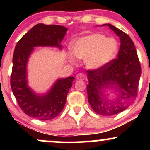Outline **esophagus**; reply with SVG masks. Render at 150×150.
<instances>
[{
	"label": "esophagus",
	"instance_id": "1",
	"mask_svg": "<svg viewBox=\"0 0 150 150\" xmlns=\"http://www.w3.org/2000/svg\"><path fill=\"white\" fill-rule=\"evenodd\" d=\"M76 79L77 80H84L85 79V75L83 73H80L76 75Z\"/></svg>",
	"mask_w": 150,
	"mask_h": 150
}]
</instances>
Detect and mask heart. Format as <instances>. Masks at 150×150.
Wrapping results in <instances>:
<instances>
[{"label":"heart","mask_w":150,"mask_h":150,"mask_svg":"<svg viewBox=\"0 0 150 150\" xmlns=\"http://www.w3.org/2000/svg\"><path fill=\"white\" fill-rule=\"evenodd\" d=\"M72 53L75 57L85 59V65L91 70L103 68L116 58L118 51V43L113 37L94 33L78 38L70 44ZM68 58L71 63L75 62L71 53Z\"/></svg>","instance_id":"heart-1"}]
</instances>
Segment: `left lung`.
Instances as JSON below:
<instances>
[{
    "instance_id": "left-lung-1",
    "label": "left lung",
    "mask_w": 150,
    "mask_h": 150,
    "mask_svg": "<svg viewBox=\"0 0 150 150\" xmlns=\"http://www.w3.org/2000/svg\"><path fill=\"white\" fill-rule=\"evenodd\" d=\"M108 26L120 39L118 58L97 70H87V91L88 101L94 112L111 116L124 111L137 97L141 66L135 44L130 37L111 24ZM113 90L117 97L111 99L105 89Z\"/></svg>"
}]
</instances>
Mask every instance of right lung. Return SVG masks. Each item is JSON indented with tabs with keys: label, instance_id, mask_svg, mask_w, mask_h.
<instances>
[{
	"label": "right lung",
	"instance_id": "obj_1",
	"mask_svg": "<svg viewBox=\"0 0 150 150\" xmlns=\"http://www.w3.org/2000/svg\"><path fill=\"white\" fill-rule=\"evenodd\" d=\"M68 29L60 25L34 26L15 46L13 57L10 85L19 106L27 116L45 120L53 119L61 112L66 102L73 77L60 78L44 94H37L29 87L27 65L34 47L51 46L61 49V43Z\"/></svg>",
	"mask_w": 150,
	"mask_h": 150
}]
</instances>
